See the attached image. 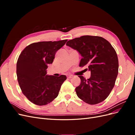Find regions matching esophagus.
<instances>
[{"label": "esophagus", "mask_w": 135, "mask_h": 135, "mask_svg": "<svg viewBox=\"0 0 135 135\" xmlns=\"http://www.w3.org/2000/svg\"><path fill=\"white\" fill-rule=\"evenodd\" d=\"M73 76L72 75H68V78H71L73 77Z\"/></svg>", "instance_id": "obj_1"}]
</instances>
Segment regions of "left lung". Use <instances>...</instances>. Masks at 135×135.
I'll return each mask as SVG.
<instances>
[{"label": "left lung", "instance_id": "obj_1", "mask_svg": "<svg viewBox=\"0 0 135 135\" xmlns=\"http://www.w3.org/2000/svg\"><path fill=\"white\" fill-rule=\"evenodd\" d=\"M66 46L82 57L79 66L87 67L91 71L89 79L79 76L81 83L75 88L78 97L90 105L105 100L115 85L119 68L117 53L111 44L101 36L84 35L69 40Z\"/></svg>", "mask_w": 135, "mask_h": 135}]
</instances>
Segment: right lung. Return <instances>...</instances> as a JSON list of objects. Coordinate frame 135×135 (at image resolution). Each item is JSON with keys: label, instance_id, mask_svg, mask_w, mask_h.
<instances>
[{"label": "right lung", "instance_id": "add662e5", "mask_svg": "<svg viewBox=\"0 0 135 135\" xmlns=\"http://www.w3.org/2000/svg\"><path fill=\"white\" fill-rule=\"evenodd\" d=\"M67 41L32 43L19 56L16 66L18 84L23 95L33 104L46 105L57 97L66 76L47 75V69L52 64L56 52Z\"/></svg>", "mask_w": 135, "mask_h": 135}]
</instances>
